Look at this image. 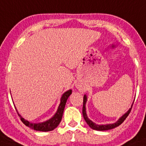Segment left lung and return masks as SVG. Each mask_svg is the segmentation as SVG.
<instances>
[{"mask_svg":"<svg viewBox=\"0 0 146 146\" xmlns=\"http://www.w3.org/2000/svg\"><path fill=\"white\" fill-rule=\"evenodd\" d=\"M86 102H87V96H84V100H83V108H82V114H83V117L85 120V121L87 122V123L88 124L90 128H92V129H95V130H97V131H106V130H110V129H112L114 128L117 127V126H120V124L123 122L124 120H126V117H128V115H129L130 111H131V108H132L133 104L131 105V107L129 110V111L126 112V114H124L122 117H120L117 122L113 124H107V125H97V124L94 123L91 121L90 119L87 117V113H86V108H85V104Z\"/></svg>","mask_w":146,"mask_h":146,"instance_id":"left-lung-1","label":"left lung"}]
</instances>
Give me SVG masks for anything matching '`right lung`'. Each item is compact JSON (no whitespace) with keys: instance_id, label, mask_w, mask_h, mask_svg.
Segmentation results:
<instances>
[{"instance_id":"1","label":"right lung","mask_w":146,"mask_h":146,"mask_svg":"<svg viewBox=\"0 0 146 146\" xmlns=\"http://www.w3.org/2000/svg\"><path fill=\"white\" fill-rule=\"evenodd\" d=\"M72 93V90H70L67 91L62 95V98H61V103L59 104V108H58L57 111L56 113L54 115V116L52 118H50V120H47L45 122L40 123H31L29 122L28 120H25L24 118H23L21 116L18 114V115L20 116V118L21 120L23 123L26 126L29 128H31V129H35L36 131H49L54 130L55 128H56L58 126V125L60 123L61 120H62V117L63 111H64V106H65L66 102H67V100H68V97L70 96V94ZM17 111V110H16Z\"/></svg>"}]
</instances>
